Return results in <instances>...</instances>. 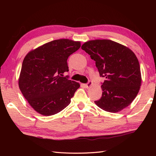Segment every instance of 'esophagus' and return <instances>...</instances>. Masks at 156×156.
<instances>
[{
	"mask_svg": "<svg viewBox=\"0 0 156 156\" xmlns=\"http://www.w3.org/2000/svg\"><path fill=\"white\" fill-rule=\"evenodd\" d=\"M92 85V82H90H90H88L87 84H85L86 87H87V88H89V87H90Z\"/></svg>",
	"mask_w": 156,
	"mask_h": 156,
	"instance_id": "obj_1",
	"label": "esophagus"
}]
</instances>
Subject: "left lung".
Segmentation results:
<instances>
[{
  "label": "left lung",
  "mask_w": 156,
  "mask_h": 156,
  "mask_svg": "<svg viewBox=\"0 0 156 156\" xmlns=\"http://www.w3.org/2000/svg\"><path fill=\"white\" fill-rule=\"evenodd\" d=\"M82 49L96 62L100 76L105 78L101 86L102 97L94 103L110 112L128 107L137 97L141 84L140 63L133 51L109 39L88 41Z\"/></svg>",
  "instance_id": "left-lung-1"
}]
</instances>
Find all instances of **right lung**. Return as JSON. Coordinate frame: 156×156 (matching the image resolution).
<instances>
[{
    "label": "right lung",
    "mask_w": 156,
    "mask_h": 156,
    "mask_svg": "<svg viewBox=\"0 0 156 156\" xmlns=\"http://www.w3.org/2000/svg\"><path fill=\"white\" fill-rule=\"evenodd\" d=\"M80 46V41L57 39L32 49L25 55L19 87L28 103L39 114L54 115L70 103L80 84L62 76L69 71L68 57Z\"/></svg>",
    "instance_id": "add662e5"
}]
</instances>
